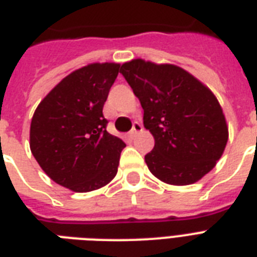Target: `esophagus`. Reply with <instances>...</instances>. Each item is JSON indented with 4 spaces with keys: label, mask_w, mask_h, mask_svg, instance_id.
<instances>
[{
    "label": "esophagus",
    "mask_w": 257,
    "mask_h": 257,
    "mask_svg": "<svg viewBox=\"0 0 257 257\" xmlns=\"http://www.w3.org/2000/svg\"><path fill=\"white\" fill-rule=\"evenodd\" d=\"M142 131H143L142 124H139V122H135V124H133L132 131L129 132V137H131V139H135L137 133H140V132H142Z\"/></svg>",
    "instance_id": "34e87169"
}]
</instances>
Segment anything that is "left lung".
<instances>
[{
    "instance_id": "1",
    "label": "left lung",
    "mask_w": 257,
    "mask_h": 257,
    "mask_svg": "<svg viewBox=\"0 0 257 257\" xmlns=\"http://www.w3.org/2000/svg\"><path fill=\"white\" fill-rule=\"evenodd\" d=\"M120 72L142 103L155 139L146 163L159 181L193 185L215 167L228 143V124L206 85L179 66L132 59Z\"/></svg>"
}]
</instances>
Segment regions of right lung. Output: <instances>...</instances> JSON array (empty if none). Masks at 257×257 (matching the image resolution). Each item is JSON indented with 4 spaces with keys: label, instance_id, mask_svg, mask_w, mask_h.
I'll return each instance as SVG.
<instances>
[{
    "label": "right lung",
    "instance_id": "add662e5",
    "mask_svg": "<svg viewBox=\"0 0 257 257\" xmlns=\"http://www.w3.org/2000/svg\"><path fill=\"white\" fill-rule=\"evenodd\" d=\"M120 64L90 63L59 82L33 113L29 147L51 179L75 193L106 186L125 143L106 131L102 109Z\"/></svg>",
    "mask_w": 257,
    "mask_h": 257
}]
</instances>
